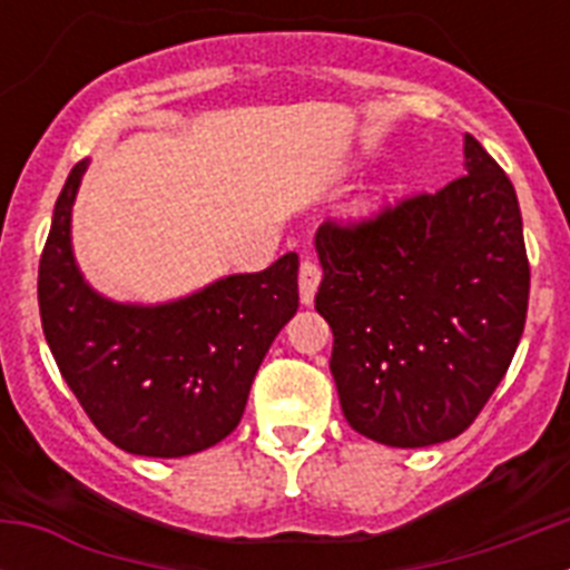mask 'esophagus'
Listing matches in <instances>:
<instances>
[{"label": "esophagus", "mask_w": 570, "mask_h": 570, "mask_svg": "<svg viewBox=\"0 0 570 570\" xmlns=\"http://www.w3.org/2000/svg\"><path fill=\"white\" fill-rule=\"evenodd\" d=\"M320 282H322L320 265H316L314 259L302 262V265H299V299H302V305H311V302H314Z\"/></svg>", "instance_id": "1"}]
</instances>
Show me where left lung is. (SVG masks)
Here are the masks:
<instances>
[{
    "label": "left lung",
    "mask_w": 570,
    "mask_h": 570,
    "mask_svg": "<svg viewBox=\"0 0 570 570\" xmlns=\"http://www.w3.org/2000/svg\"><path fill=\"white\" fill-rule=\"evenodd\" d=\"M460 179L316 230V311L347 425L391 448L454 440L511 365L531 265L517 190L471 134Z\"/></svg>",
    "instance_id": "1"
}]
</instances>
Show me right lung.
<instances>
[{"instance_id": "obj_1", "label": "right lung", "mask_w": 570, "mask_h": 570, "mask_svg": "<svg viewBox=\"0 0 570 570\" xmlns=\"http://www.w3.org/2000/svg\"><path fill=\"white\" fill-rule=\"evenodd\" d=\"M88 163L73 165L39 259L45 340L88 420L139 456H188L239 425L250 382L299 308V256L214 282L168 305H119L85 285L70 210Z\"/></svg>"}]
</instances>
